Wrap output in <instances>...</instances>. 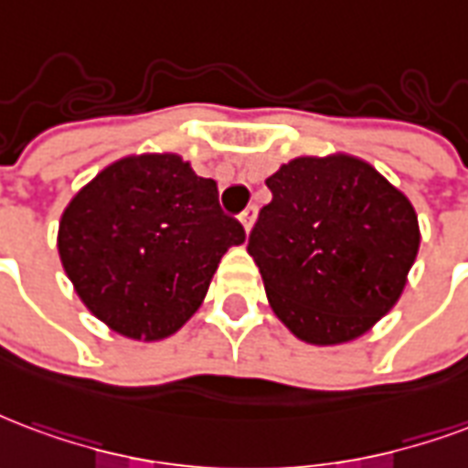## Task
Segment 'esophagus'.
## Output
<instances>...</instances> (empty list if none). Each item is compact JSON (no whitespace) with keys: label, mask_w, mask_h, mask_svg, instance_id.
I'll list each match as a JSON object with an SVG mask.
<instances>
[{"label":"esophagus","mask_w":468,"mask_h":468,"mask_svg":"<svg viewBox=\"0 0 468 468\" xmlns=\"http://www.w3.org/2000/svg\"><path fill=\"white\" fill-rule=\"evenodd\" d=\"M255 213H258V207H255V206H248L243 213H240V223H243L245 233H250L252 220H255Z\"/></svg>","instance_id":"obj_1"}]
</instances>
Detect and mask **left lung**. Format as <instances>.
<instances>
[{"instance_id": "obj_1", "label": "left lung", "mask_w": 468, "mask_h": 468, "mask_svg": "<svg viewBox=\"0 0 468 468\" xmlns=\"http://www.w3.org/2000/svg\"><path fill=\"white\" fill-rule=\"evenodd\" d=\"M248 252L270 307L310 345L357 340L392 310L419 250L410 198L347 154L303 155L268 181Z\"/></svg>"}]
</instances>
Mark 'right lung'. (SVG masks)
<instances>
[{
	"mask_svg": "<svg viewBox=\"0 0 468 468\" xmlns=\"http://www.w3.org/2000/svg\"><path fill=\"white\" fill-rule=\"evenodd\" d=\"M245 240L218 186L176 154L128 155L76 193L58 258L76 295L111 330L155 342L198 310L218 262Z\"/></svg>",
	"mask_w": 468,
	"mask_h": 468,
	"instance_id": "add662e5",
	"label": "right lung"
}]
</instances>
